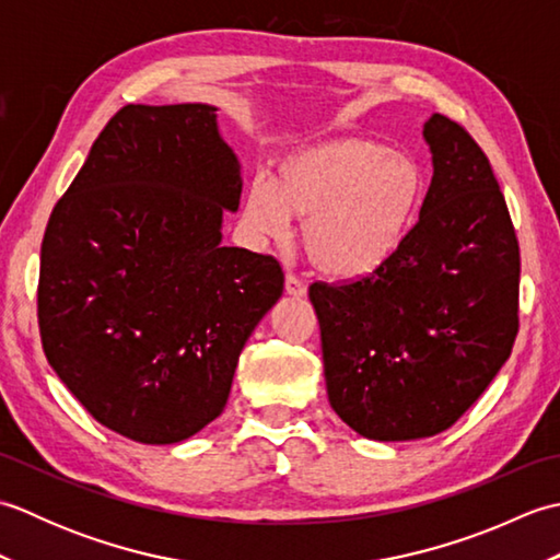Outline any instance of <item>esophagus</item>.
I'll list each match as a JSON object with an SVG mask.
<instances>
[{"label":"esophagus","mask_w":560,"mask_h":560,"mask_svg":"<svg viewBox=\"0 0 560 560\" xmlns=\"http://www.w3.org/2000/svg\"><path fill=\"white\" fill-rule=\"evenodd\" d=\"M305 291H307V287H305V281L303 279H299L295 277V273H287V293L289 295H293V299H303L305 295Z\"/></svg>","instance_id":"obj_1"}]
</instances>
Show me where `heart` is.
<instances>
[{
    "mask_svg": "<svg viewBox=\"0 0 560 560\" xmlns=\"http://www.w3.org/2000/svg\"><path fill=\"white\" fill-rule=\"evenodd\" d=\"M425 199L421 163L383 141L331 139L283 156L273 183L245 189L241 219L257 241H287L303 221L313 265L339 279L380 269L407 241Z\"/></svg>",
    "mask_w": 560,
    "mask_h": 560,
    "instance_id": "obj_1",
    "label": "heart"
}]
</instances>
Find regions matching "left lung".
I'll list each match as a JSON object with an SVG mask.
<instances>
[{
	"label": "left lung",
	"mask_w": 560,
	"mask_h": 560,
	"mask_svg": "<svg viewBox=\"0 0 560 560\" xmlns=\"http://www.w3.org/2000/svg\"><path fill=\"white\" fill-rule=\"evenodd\" d=\"M423 139L431 187L395 257L307 291L331 409L383 443L447 431L491 385L520 327V245L489 159L440 113Z\"/></svg>",
	"instance_id": "1"
}]
</instances>
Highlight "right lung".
I'll list each match as a JSON object with an SVG mask.
<instances>
[{
  "instance_id": "1",
  "label": "right lung",
  "mask_w": 560,
  "mask_h": 560,
  "mask_svg": "<svg viewBox=\"0 0 560 560\" xmlns=\"http://www.w3.org/2000/svg\"><path fill=\"white\" fill-rule=\"evenodd\" d=\"M241 192L213 105H125L55 205L40 247L43 351L110 431L180 443L229 401L237 355L283 293L277 259L221 245Z\"/></svg>"
}]
</instances>
